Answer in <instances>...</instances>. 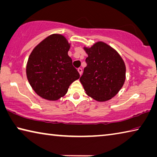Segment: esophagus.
<instances>
[{
    "instance_id": "esophagus-1",
    "label": "esophagus",
    "mask_w": 157,
    "mask_h": 157,
    "mask_svg": "<svg viewBox=\"0 0 157 157\" xmlns=\"http://www.w3.org/2000/svg\"><path fill=\"white\" fill-rule=\"evenodd\" d=\"M78 71L79 72V75H82V69L81 68H79L78 69Z\"/></svg>"
}]
</instances>
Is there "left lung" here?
I'll list each match as a JSON object with an SVG mask.
<instances>
[{
    "label": "left lung",
    "instance_id": "left-lung-1",
    "mask_svg": "<svg viewBox=\"0 0 157 157\" xmlns=\"http://www.w3.org/2000/svg\"><path fill=\"white\" fill-rule=\"evenodd\" d=\"M88 54L86 66L79 78L86 94L96 101L111 99L124 85L126 66L119 54L108 44L98 42L91 48L84 47Z\"/></svg>",
    "mask_w": 157,
    "mask_h": 157
}]
</instances>
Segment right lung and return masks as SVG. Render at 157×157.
Returning a JSON list of instances; mask_svg holds the SVG:
<instances>
[{"label": "right lung", "mask_w": 157, "mask_h": 157, "mask_svg": "<svg viewBox=\"0 0 157 157\" xmlns=\"http://www.w3.org/2000/svg\"><path fill=\"white\" fill-rule=\"evenodd\" d=\"M70 49L65 37L53 34L38 44L30 54L26 66L29 84L42 98L56 101L63 97L69 86L79 78L68 55Z\"/></svg>", "instance_id": "right-lung-1"}]
</instances>
